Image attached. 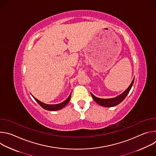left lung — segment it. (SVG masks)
Returning a JSON list of instances; mask_svg holds the SVG:
<instances>
[{"instance_id": "obj_1", "label": "left lung", "mask_w": 156, "mask_h": 156, "mask_svg": "<svg viewBox=\"0 0 156 156\" xmlns=\"http://www.w3.org/2000/svg\"><path fill=\"white\" fill-rule=\"evenodd\" d=\"M134 80H135V78H134V79L133 80V81H132L131 83L130 84V85L129 86V87L126 89V90L122 94H120L119 96H117L115 98H112V99H101V98H98L94 96L92 93H91V94L93 99L98 104H99V105H101L102 106L107 107L115 106V105L119 104L120 103H121L124 100V99L126 97L127 94L129 92L131 88V87L133 86V82H134Z\"/></svg>"}]
</instances>
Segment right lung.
Segmentation results:
<instances>
[{
  "instance_id": "right-lung-1",
  "label": "right lung",
  "mask_w": 156,
  "mask_h": 156,
  "mask_svg": "<svg viewBox=\"0 0 156 156\" xmlns=\"http://www.w3.org/2000/svg\"><path fill=\"white\" fill-rule=\"evenodd\" d=\"M71 95H72V93L70 94V96H69V98L66 99L65 101H63L62 103L58 104H44L41 101H39V100H37L36 98H34V99L36 100V101L44 109L48 110H51V111H55V110H60L62 108H63L66 104H67L70 99L71 98Z\"/></svg>"
}]
</instances>
